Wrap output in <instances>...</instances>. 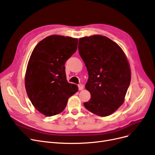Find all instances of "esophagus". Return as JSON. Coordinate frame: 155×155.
Instances as JSON below:
<instances>
[{"mask_svg":"<svg viewBox=\"0 0 155 155\" xmlns=\"http://www.w3.org/2000/svg\"><path fill=\"white\" fill-rule=\"evenodd\" d=\"M78 87H79V90H80V91L83 90L84 89V86L82 85V84H79L78 85Z\"/></svg>","mask_w":155,"mask_h":155,"instance_id":"34e87169","label":"esophagus"}]
</instances>
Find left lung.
I'll return each mask as SVG.
<instances>
[{
  "label": "left lung",
  "instance_id": "obj_1",
  "mask_svg": "<svg viewBox=\"0 0 155 155\" xmlns=\"http://www.w3.org/2000/svg\"><path fill=\"white\" fill-rule=\"evenodd\" d=\"M78 49L89 74L85 87L91 99L84 106L97 116H110L124 101L131 78L128 60L119 45L101 35L80 38Z\"/></svg>",
  "mask_w": 155,
  "mask_h": 155
}]
</instances>
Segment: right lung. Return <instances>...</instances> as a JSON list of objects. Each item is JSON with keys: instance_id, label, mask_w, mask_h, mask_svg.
<instances>
[{"instance_id": "1", "label": "right lung", "mask_w": 155, "mask_h": 155, "mask_svg": "<svg viewBox=\"0 0 155 155\" xmlns=\"http://www.w3.org/2000/svg\"><path fill=\"white\" fill-rule=\"evenodd\" d=\"M78 39L51 35L41 41L30 56L25 74V87L34 107L52 116L64 110L69 97L78 87L69 83L65 63L78 48Z\"/></svg>"}]
</instances>
